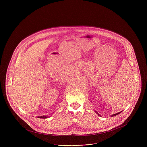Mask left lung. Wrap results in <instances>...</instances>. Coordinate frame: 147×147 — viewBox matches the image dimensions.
<instances>
[{
	"mask_svg": "<svg viewBox=\"0 0 147 147\" xmlns=\"http://www.w3.org/2000/svg\"><path fill=\"white\" fill-rule=\"evenodd\" d=\"M95 112L97 113V114H98V115L99 116H101V115H100L98 113V112H96V111H95ZM121 112H122V111H121V112H118V113H115V114H113V115H112L111 116V117H113V116H116V115H119V114Z\"/></svg>",
	"mask_w": 147,
	"mask_h": 147,
	"instance_id": "1",
	"label": "left lung"
}]
</instances>
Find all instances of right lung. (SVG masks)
Instances as JSON below:
<instances>
[{
	"label": "right lung",
	"instance_id": "obj_1",
	"mask_svg": "<svg viewBox=\"0 0 147 147\" xmlns=\"http://www.w3.org/2000/svg\"><path fill=\"white\" fill-rule=\"evenodd\" d=\"M49 117H50L49 116H37V118H39V119H47V118H49Z\"/></svg>",
	"mask_w": 147,
	"mask_h": 147
}]
</instances>
